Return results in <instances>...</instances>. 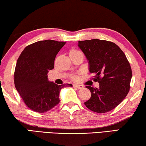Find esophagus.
<instances>
[{
	"instance_id": "1",
	"label": "esophagus",
	"mask_w": 146,
	"mask_h": 146,
	"mask_svg": "<svg viewBox=\"0 0 146 146\" xmlns=\"http://www.w3.org/2000/svg\"><path fill=\"white\" fill-rule=\"evenodd\" d=\"M73 87L76 88L77 89H82L83 88L84 86L82 85H78V84H73Z\"/></svg>"
}]
</instances>
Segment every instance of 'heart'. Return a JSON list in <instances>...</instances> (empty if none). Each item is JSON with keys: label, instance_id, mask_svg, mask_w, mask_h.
I'll use <instances>...</instances> for the list:
<instances>
[{"label": "heart", "instance_id": "heart-1", "mask_svg": "<svg viewBox=\"0 0 146 146\" xmlns=\"http://www.w3.org/2000/svg\"><path fill=\"white\" fill-rule=\"evenodd\" d=\"M77 52H80V51H78L77 50H75V49H72V50L70 51V53H77ZM71 78H72L74 80H78V76H73L72 77H71Z\"/></svg>", "mask_w": 146, "mask_h": 146}]
</instances>
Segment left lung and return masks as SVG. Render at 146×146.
<instances>
[{"label": "left lung", "instance_id": "obj_1", "mask_svg": "<svg viewBox=\"0 0 146 146\" xmlns=\"http://www.w3.org/2000/svg\"><path fill=\"white\" fill-rule=\"evenodd\" d=\"M78 46L88 60L89 70L95 73L94 80L99 83L98 88L86 86L91 95L84 104L96 113L110 111L129 93L132 77L129 61L112 42L91 39L79 41Z\"/></svg>", "mask_w": 146, "mask_h": 146}]
</instances>
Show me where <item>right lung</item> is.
Returning <instances> with one entry per match:
<instances>
[{
	"label": "right lung",
	"instance_id": "right-lung-1",
	"mask_svg": "<svg viewBox=\"0 0 146 146\" xmlns=\"http://www.w3.org/2000/svg\"><path fill=\"white\" fill-rule=\"evenodd\" d=\"M65 44L53 40L36 42L26 46L17 60L15 86L25 104L34 111L46 112L60 102V91L66 84L49 82L48 73L54 68L56 55Z\"/></svg>",
	"mask_w": 146,
	"mask_h": 146
}]
</instances>
